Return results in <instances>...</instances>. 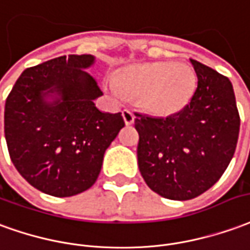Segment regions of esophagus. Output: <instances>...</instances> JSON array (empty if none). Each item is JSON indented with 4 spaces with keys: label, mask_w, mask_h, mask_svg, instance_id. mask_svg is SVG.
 <instances>
[{
    "label": "esophagus",
    "mask_w": 250,
    "mask_h": 250,
    "mask_svg": "<svg viewBox=\"0 0 250 250\" xmlns=\"http://www.w3.org/2000/svg\"><path fill=\"white\" fill-rule=\"evenodd\" d=\"M122 118H124V121H125L126 125H132L134 122L133 111L129 110V109H124V110H122Z\"/></svg>",
    "instance_id": "obj_1"
}]
</instances>
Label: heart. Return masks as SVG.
<instances>
[{"instance_id": "b5f03b06", "label": "heart", "mask_w": 250, "mask_h": 250, "mask_svg": "<svg viewBox=\"0 0 250 250\" xmlns=\"http://www.w3.org/2000/svg\"><path fill=\"white\" fill-rule=\"evenodd\" d=\"M113 86L124 97H137L145 110L171 116L190 104L196 90V75L183 63H144L117 72Z\"/></svg>"}]
</instances>
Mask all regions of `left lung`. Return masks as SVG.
<instances>
[{"instance_id": "8db88e82", "label": "left lung", "mask_w": 250, "mask_h": 250, "mask_svg": "<svg viewBox=\"0 0 250 250\" xmlns=\"http://www.w3.org/2000/svg\"><path fill=\"white\" fill-rule=\"evenodd\" d=\"M198 77L183 110L166 117L134 113L137 160L150 190L173 201H188L213 187L234 155L240 114L226 77L191 59Z\"/></svg>"}]
</instances>
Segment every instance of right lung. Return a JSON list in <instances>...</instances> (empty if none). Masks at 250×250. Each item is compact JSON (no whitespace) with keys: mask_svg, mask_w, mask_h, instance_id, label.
Segmentation results:
<instances>
[{"mask_svg":"<svg viewBox=\"0 0 250 250\" xmlns=\"http://www.w3.org/2000/svg\"><path fill=\"white\" fill-rule=\"evenodd\" d=\"M91 55H68L29 67L16 81L5 104V139L16 169L48 195L72 196L98 178L104 155L125 126L121 113L100 111L102 95L86 70ZM60 94L52 104L43 97Z\"/></svg>","mask_w":250,"mask_h":250,"instance_id":"1","label":"right lung"}]
</instances>
